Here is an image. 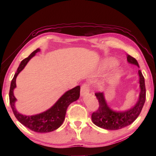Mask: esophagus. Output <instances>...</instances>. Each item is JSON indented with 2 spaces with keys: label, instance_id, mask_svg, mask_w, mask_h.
<instances>
[{
  "label": "esophagus",
  "instance_id": "esophagus-1",
  "mask_svg": "<svg viewBox=\"0 0 156 156\" xmlns=\"http://www.w3.org/2000/svg\"><path fill=\"white\" fill-rule=\"evenodd\" d=\"M89 92V89L87 84H84L82 85L80 89V96H84L87 94Z\"/></svg>",
  "mask_w": 156,
  "mask_h": 156
}]
</instances>
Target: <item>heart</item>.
I'll list each match as a JSON object with an SVG mask.
<instances>
[{
    "mask_svg": "<svg viewBox=\"0 0 156 156\" xmlns=\"http://www.w3.org/2000/svg\"><path fill=\"white\" fill-rule=\"evenodd\" d=\"M118 64V62L117 60L113 59V58H110V59H108L106 61H105V65H107V66H114ZM105 85V83H102L99 84V88L100 89H103Z\"/></svg>",
    "mask_w": 156,
    "mask_h": 156,
    "instance_id": "1",
    "label": "heart"
}]
</instances>
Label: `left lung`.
Here are the masks:
<instances>
[{
	"label": "left lung",
	"mask_w": 156,
	"mask_h": 156,
	"mask_svg": "<svg viewBox=\"0 0 156 156\" xmlns=\"http://www.w3.org/2000/svg\"><path fill=\"white\" fill-rule=\"evenodd\" d=\"M129 64L135 65L139 67L138 61L127 55ZM139 84L140 92L138 101L134 106L125 111H115L108 106L104 93H96V96L99 102V107L91 115L92 122L96 126L107 130H118L125 127L133 122L140 113L146 100V89L144 78L140 70H138Z\"/></svg>",
	"instance_id": "left-lung-1"
}]
</instances>
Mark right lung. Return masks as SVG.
Listing matches in <instances>:
<instances>
[{
	"label": "right lung",
	"instance_id": "1",
	"mask_svg": "<svg viewBox=\"0 0 156 156\" xmlns=\"http://www.w3.org/2000/svg\"><path fill=\"white\" fill-rule=\"evenodd\" d=\"M40 51L41 49H37L27 58L21 61L10 85L9 103L15 117L22 125L33 131L38 133H48L56 130L62 125L69 105L78 100L80 97V87L77 86L66 91L51 107L43 112L32 115H25L18 112L15 107V103L17 100L14 95V90L16 87V80L18 75L25 68L28 62L35 56L37 52Z\"/></svg>",
	"mask_w": 156,
	"mask_h": 156
}]
</instances>
